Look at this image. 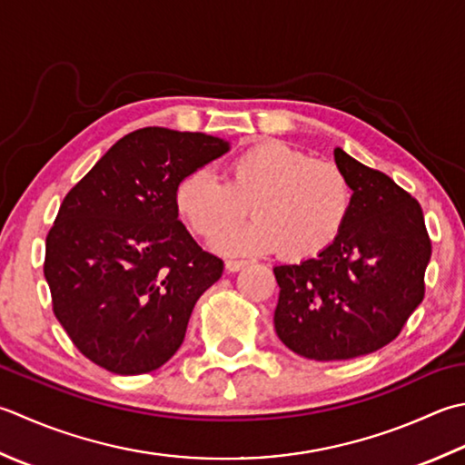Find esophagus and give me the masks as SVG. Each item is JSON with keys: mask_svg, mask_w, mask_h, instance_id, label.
<instances>
[{"mask_svg": "<svg viewBox=\"0 0 465 465\" xmlns=\"http://www.w3.org/2000/svg\"><path fill=\"white\" fill-rule=\"evenodd\" d=\"M245 266H248V262H245V260H227L225 262V270L227 272H240Z\"/></svg>", "mask_w": 465, "mask_h": 465, "instance_id": "1", "label": "esophagus"}]
</instances>
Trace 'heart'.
Segmentation results:
<instances>
[{"mask_svg": "<svg viewBox=\"0 0 465 465\" xmlns=\"http://www.w3.org/2000/svg\"><path fill=\"white\" fill-rule=\"evenodd\" d=\"M248 204L257 220L220 235L213 242L217 250L268 253L282 248L288 258L308 260L339 240L352 209V187L334 163L266 141L230 163L227 183L199 167L175 189L179 215L202 238H215L247 213Z\"/></svg>", "mask_w": 465, "mask_h": 465, "instance_id": "b5f03b06", "label": "heart"}]
</instances>
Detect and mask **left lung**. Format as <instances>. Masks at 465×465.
Segmentation results:
<instances>
[{"label":"left lung","instance_id":"1","mask_svg":"<svg viewBox=\"0 0 465 465\" xmlns=\"http://www.w3.org/2000/svg\"><path fill=\"white\" fill-rule=\"evenodd\" d=\"M334 161L352 187L347 225L321 256L274 268L278 339L312 361L357 359L393 341L421 304L431 258L421 205L341 147Z\"/></svg>","mask_w":465,"mask_h":465}]
</instances>
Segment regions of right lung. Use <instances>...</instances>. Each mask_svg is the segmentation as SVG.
<instances>
[{"mask_svg":"<svg viewBox=\"0 0 465 465\" xmlns=\"http://www.w3.org/2000/svg\"><path fill=\"white\" fill-rule=\"evenodd\" d=\"M227 151L220 136L147 126L116 141L64 197L44 276L58 322L98 367L143 375L183 342L223 262L177 220L175 189Z\"/></svg>","mask_w":465,"mask_h":465,"instance_id":"obj_1","label":"right lung"}]
</instances>
